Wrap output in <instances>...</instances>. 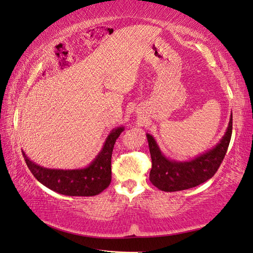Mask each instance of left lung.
<instances>
[{
  "mask_svg": "<svg viewBox=\"0 0 253 253\" xmlns=\"http://www.w3.org/2000/svg\"><path fill=\"white\" fill-rule=\"evenodd\" d=\"M233 131V115H230L227 130L215 147L187 162L169 160L161 152L154 138L147 133L152 169L150 181L162 191L186 190L212 178L227 152Z\"/></svg>",
  "mask_w": 253,
  "mask_h": 253,
  "instance_id": "obj_1",
  "label": "left lung"
}]
</instances>
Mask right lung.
<instances>
[{"mask_svg": "<svg viewBox=\"0 0 253 253\" xmlns=\"http://www.w3.org/2000/svg\"><path fill=\"white\" fill-rule=\"evenodd\" d=\"M124 127H117L107 136L99 154L84 169H46L32 162L23 152L28 169L38 181L49 189L65 196L91 197L99 195L111 184V159L116 139Z\"/></svg>", "mask_w": 253, "mask_h": 253, "instance_id": "add662e5", "label": "right lung"}]
</instances>
